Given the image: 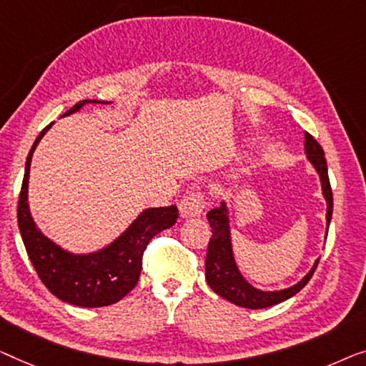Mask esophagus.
<instances>
[{"mask_svg":"<svg viewBox=\"0 0 366 366\" xmlns=\"http://www.w3.org/2000/svg\"><path fill=\"white\" fill-rule=\"evenodd\" d=\"M207 205L205 195L202 192H190L179 202V214L182 218L200 217Z\"/></svg>","mask_w":366,"mask_h":366,"instance_id":"34e87169","label":"esophagus"}]
</instances>
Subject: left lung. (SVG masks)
<instances>
[{"label": "left lung", "instance_id": "obj_1", "mask_svg": "<svg viewBox=\"0 0 366 366\" xmlns=\"http://www.w3.org/2000/svg\"><path fill=\"white\" fill-rule=\"evenodd\" d=\"M304 149L307 154V159L314 166L320 177L322 184V194L327 202V232L332 220V210H334V197H332V189L329 181V171H327V161L324 156V149L314 136L305 133ZM212 228V238L207 248L205 258V280L212 287V291L217 292L218 296L227 299L235 305L244 309H264L276 305L286 299L292 297L301 289L307 285L312 277L315 268H317L319 259L315 261L312 269L305 274L297 285H294L281 291H261L244 280L239 272L235 256H233L232 248V237H230V220H228V209L225 202H222L220 207L210 210L207 214Z\"/></svg>", "mask_w": 366, "mask_h": 366}]
</instances>
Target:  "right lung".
<instances>
[{"label": "right lung", "instance_id": "right-lung-1", "mask_svg": "<svg viewBox=\"0 0 366 366\" xmlns=\"http://www.w3.org/2000/svg\"><path fill=\"white\" fill-rule=\"evenodd\" d=\"M86 103H112L102 100H81L65 112L62 117L79 112ZM47 124L27 154L24 179L18 202V225L23 237L27 256L49 291L64 302L80 307H105L123 299L136 286L143 269V253L157 233L172 227L179 217L176 205L156 207L141 212L138 218L113 243L100 252L74 254L62 249L36 227L27 204V184L32 152Z\"/></svg>", "mask_w": 366, "mask_h": 366}]
</instances>
